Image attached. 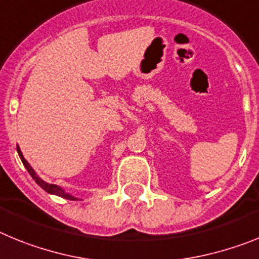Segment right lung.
Listing matches in <instances>:
<instances>
[{
	"label": "right lung",
	"mask_w": 259,
	"mask_h": 259,
	"mask_svg": "<svg viewBox=\"0 0 259 259\" xmlns=\"http://www.w3.org/2000/svg\"><path fill=\"white\" fill-rule=\"evenodd\" d=\"M17 150H18V154H19V156H21V160H22V163H23V165H24V167H26V169L28 170V173H30V175H31V177H32V179L35 180L36 184H37V185H39L40 188L44 189V190H46L47 193H49V194L58 195V197L66 198V199H70V201H78V198H75V197H73V195L65 193L64 190H62V189L60 188V186L53 185V184H48V183H46V181H42V180L40 179V177L37 176V175H36V172L32 169V167H31L30 164H28V161H27L26 159H24V156H23V154H22L19 146H18V147H17Z\"/></svg>",
	"instance_id": "1"
}]
</instances>
